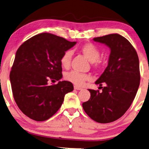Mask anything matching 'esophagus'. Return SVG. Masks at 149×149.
Returning a JSON list of instances; mask_svg holds the SVG:
<instances>
[{"label":"esophagus","mask_w":149,"mask_h":149,"mask_svg":"<svg viewBox=\"0 0 149 149\" xmlns=\"http://www.w3.org/2000/svg\"><path fill=\"white\" fill-rule=\"evenodd\" d=\"M74 89L75 90H78V91H80V90H82V88L81 87H79V86H74Z\"/></svg>","instance_id":"1"}]
</instances>
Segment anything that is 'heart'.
Segmentation results:
<instances>
[{
	"instance_id": "heart-1",
	"label": "heart",
	"mask_w": 149,
	"mask_h": 149,
	"mask_svg": "<svg viewBox=\"0 0 149 149\" xmlns=\"http://www.w3.org/2000/svg\"><path fill=\"white\" fill-rule=\"evenodd\" d=\"M81 51L83 54L87 58L91 63H97L98 59L100 55V49L97 46L91 42L86 43L81 47ZM72 52L70 50L63 52L61 57V63L65 68H68L71 62ZM65 79L67 81L74 83L77 85H82L84 82L89 79V76L86 74L79 72L76 70L67 72L65 74Z\"/></svg>"
}]
</instances>
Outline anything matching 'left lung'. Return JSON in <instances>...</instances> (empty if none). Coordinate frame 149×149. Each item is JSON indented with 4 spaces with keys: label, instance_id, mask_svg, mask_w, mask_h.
Here are the masks:
<instances>
[{
    "label": "left lung",
    "instance_id": "8db88e82",
    "mask_svg": "<svg viewBox=\"0 0 149 149\" xmlns=\"http://www.w3.org/2000/svg\"><path fill=\"white\" fill-rule=\"evenodd\" d=\"M111 49L108 66L95 83L102 92L88 89L91 98L82 103L91 118L99 123L118 119L129 109L140 84L139 60L136 50L118 34L94 38ZM106 84L104 88L101 86ZM99 87V88H100Z\"/></svg>",
    "mask_w": 149,
    "mask_h": 149
}]
</instances>
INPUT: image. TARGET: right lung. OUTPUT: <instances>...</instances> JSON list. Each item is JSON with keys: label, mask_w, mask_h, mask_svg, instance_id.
Returning <instances> with one entry per match:
<instances>
[{"label": "right lung", "mask_w": 149, "mask_h": 149, "mask_svg": "<svg viewBox=\"0 0 149 149\" xmlns=\"http://www.w3.org/2000/svg\"><path fill=\"white\" fill-rule=\"evenodd\" d=\"M76 42L44 33L33 36L18 49L10 72L13 95L20 111L31 119L44 121L60 109L66 94L74 89L69 81L49 85L62 77L61 57Z\"/></svg>", "instance_id": "obj_1"}]
</instances>
